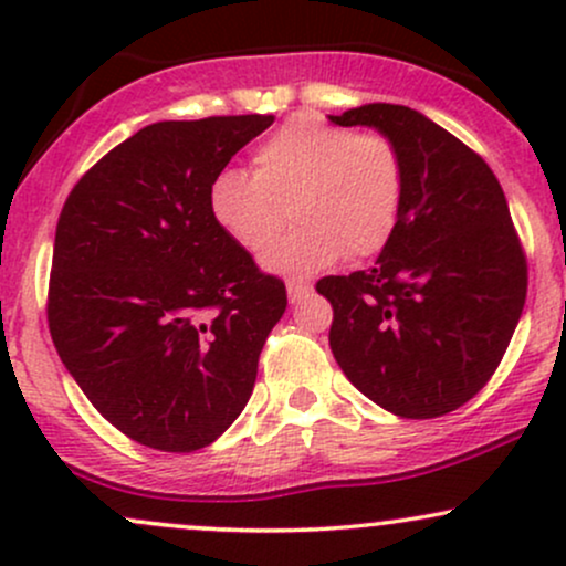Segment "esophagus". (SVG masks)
<instances>
[{"label": "esophagus", "instance_id": "obj_1", "mask_svg": "<svg viewBox=\"0 0 566 566\" xmlns=\"http://www.w3.org/2000/svg\"><path fill=\"white\" fill-rule=\"evenodd\" d=\"M311 292V284L305 282H287V297L292 303H301L303 297H308Z\"/></svg>", "mask_w": 566, "mask_h": 566}]
</instances>
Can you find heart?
Listing matches in <instances>:
<instances>
[{
  "mask_svg": "<svg viewBox=\"0 0 566 566\" xmlns=\"http://www.w3.org/2000/svg\"><path fill=\"white\" fill-rule=\"evenodd\" d=\"M405 193V157L391 135L301 114L255 148L252 175L218 172L207 199L220 231L250 255L265 250L287 209L298 226L270 243L263 265L305 276L340 255L361 261L386 250Z\"/></svg>",
  "mask_w": 566,
  "mask_h": 566,
  "instance_id": "heart-1",
  "label": "heart"
}]
</instances>
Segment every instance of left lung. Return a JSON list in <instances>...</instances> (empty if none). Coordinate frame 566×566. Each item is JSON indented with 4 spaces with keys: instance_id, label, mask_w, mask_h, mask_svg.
Here are the masks:
<instances>
[{
    "instance_id": "left-lung-1",
    "label": "left lung",
    "mask_w": 566,
    "mask_h": 566,
    "mask_svg": "<svg viewBox=\"0 0 566 566\" xmlns=\"http://www.w3.org/2000/svg\"><path fill=\"white\" fill-rule=\"evenodd\" d=\"M378 127L401 148L405 212L378 263L324 276L329 348L367 399L428 420L473 399L509 348L527 301V255L495 172L415 108L369 103L329 116Z\"/></svg>"
}]
</instances>
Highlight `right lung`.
<instances>
[{
  "label": "right lung",
  "mask_w": 566,
  "mask_h": 566,
  "mask_svg": "<svg viewBox=\"0 0 566 566\" xmlns=\"http://www.w3.org/2000/svg\"><path fill=\"white\" fill-rule=\"evenodd\" d=\"M274 116L157 122L97 159L55 229L48 324L93 407L138 444L193 452L239 418L279 276L220 231L210 184Z\"/></svg>",
  "instance_id": "obj_1"
}]
</instances>
